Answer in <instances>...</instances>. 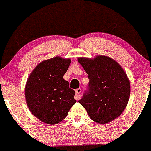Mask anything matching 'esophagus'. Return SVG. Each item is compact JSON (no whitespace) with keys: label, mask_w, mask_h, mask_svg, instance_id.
Segmentation results:
<instances>
[{"label":"esophagus","mask_w":151,"mask_h":151,"mask_svg":"<svg viewBox=\"0 0 151 151\" xmlns=\"http://www.w3.org/2000/svg\"><path fill=\"white\" fill-rule=\"evenodd\" d=\"M81 92H82L81 88H77V89L76 90V95H75V96H74V98H75L76 100L80 99V93H81Z\"/></svg>","instance_id":"obj_1"}]
</instances>
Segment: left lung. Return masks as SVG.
Returning a JSON list of instances; mask_svg holds the SVG:
<instances>
[{
	"mask_svg": "<svg viewBox=\"0 0 151 151\" xmlns=\"http://www.w3.org/2000/svg\"><path fill=\"white\" fill-rule=\"evenodd\" d=\"M78 62L88 74L87 90L79 102L90 118L104 124L123 112L130 96V82L121 66L107 56L93 59L78 58Z\"/></svg>",
	"mask_w": 151,
	"mask_h": 151,
	"instance_id": "left-lung-1",
	"label": "left lung"
}]
</instances>
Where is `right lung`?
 <instances>
[{
	"instance_id": "add662e5",
	"label": "right lung",
	"mask_w": 151,
	"mask_h": 151,
	"mask_svg": "<svg viewBox=\"0 0 151 151\" xmlns=\"http://www.w3.org/2000/svg\"><path fill=\"white\" fill-rule=\"evenodd\" d=\"M71 63L70 59L55 57L44 60L34 68L27 81L25 99L31 113L43 122L57 124L68 115L77 102L75 91L63 75Z\"/></svg>"
}]
</instances>
